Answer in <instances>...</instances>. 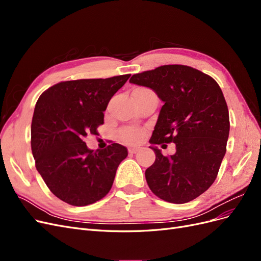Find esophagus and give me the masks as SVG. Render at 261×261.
<instances>
[{
  "instance_id": "obj_1",
  "label": "esophagus",
  "mask_w": 261,
  "mask_h": 261,
  "mask_svg": "<svg viewBox=\"0 0 261 261\" xmlns=\"http://www.w3.org/2000/svg\"><path fill=\"white\" fill-rule=\"evenodd\" d=\"M137 151H139V148H138V147L128 148V152H129V153H136Z\"/></svg>"
}]
</instances>
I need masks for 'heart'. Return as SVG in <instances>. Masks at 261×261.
Returning a JSON list of instances; mask_svg holds the SVG:
<instances>
[{"label": "heart", "mask_w": 261, "mask_h": 261, "mask_svg": "<svg viewBox=\"0 0 261 261\" xmlns=\"http://www.w3.org/2000/svg\"><path fill=\"white\" fill-rule=\"evenodd\" d=\"M144 136V129L140 127H125L120 130V137L126 144H137Z\"/></svg>", "instance_id": "b5f03b06"}]
</instances>
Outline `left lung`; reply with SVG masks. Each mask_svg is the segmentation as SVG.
<instances>
[{
    "label": "left lung",
    "instance_id": "left-lung-1",
    "mask_svg": "<svg viewBox=\"0 0 261 261\" xmlns=\"http://www.w3.org/2000/svg\"><path fill=\"white\" fill-rule=\"evenodd\" d=\"M129 82L149 87L163 101L150 143L176 146L173 155L151 147L149 188L168 202L194 200L213 184L226 151L230 117L222 90L211 76L177 64L135 74Z\"/></svg>",
    "mask_w": 261,
    "mask_h": 261
}]
</instances>
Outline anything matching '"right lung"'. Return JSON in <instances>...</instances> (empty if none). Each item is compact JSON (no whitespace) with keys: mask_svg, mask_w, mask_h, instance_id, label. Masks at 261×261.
Listing matches in <instances>:
<instances>
[{"mask_svg":"<svg viewBox=\"0 0 261 261\" xmlns=\"http://www.w3.org/2000/svg\"><path fill=\"white\" fill-rule=\"evenodd\" d=\"M129 74L55 84L39 97L31 122V151L50 191L72 206H88L110 192L127 149L120 144L93 151L87 135H97L103 111Z\"/></svg>","mask_w":261,"mask_h":261,"instance_id":"add662e5","label":"right lung"}]
</instances>
